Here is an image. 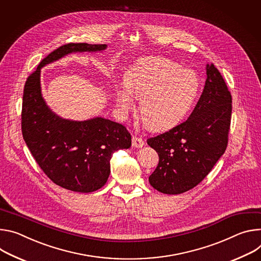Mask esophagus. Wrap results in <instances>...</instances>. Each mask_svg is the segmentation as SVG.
Listing matches in <instances>:
<instances>
[{"mask_svg": "<svg viewBox=\"0 0 261 261\" xmlns=\"http://www.w3.org/2000/svg\"><path fill=\"white\" fill-rule=\"evenodd\" d=\"M144 140L140 137H137V136H134L133 137V146L136 147V148H142L144 146Z\"/></svg>", "mask_w": 261, "mask_h": 261, "instance_id": "esophagus-1", "label": "esophagus"}]
</instances>
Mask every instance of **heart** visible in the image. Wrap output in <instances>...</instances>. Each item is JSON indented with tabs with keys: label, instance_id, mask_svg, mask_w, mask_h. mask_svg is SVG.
Masks as SVG:
<instances>
[{
	"label": "heart",
	"instance_id": "obj_1",
	"mask_svg": "<svg viewBox=\"0 0 261 261\" xmlns=\"http://www.w3.org/2000/svg\"><path fill=\"white\" fill-rule=\"evenodd\" d=\"M126 89H118L116 101L123 112L140 100V116L151 129H164L177 123L190 111L199 90L198 75L164 58L140 62L125 77Z\"/></svg>",
	"mask_w": 261,
	"mask_h": 261
}]
</instances>
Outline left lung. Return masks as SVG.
I'll list each match as a JSON object with an SVG mask.
<instances>
[{"mask_svg": "<svg viewBox=\"0 0 261 261\" xmlns=\"http://www.w3.org/2000/svg\"><path fill=\"white\" fill-rule=\"evenodd\" d=\"M206 74L203 92L190 117L147 140L160 158L149 182L161 193L177 195L195 188L226 150L232 97L213 63L207 65Z\"/></svg>", "mask_w": 261, "mask_h": 261, "instance_id": "left-lung-1", "label": "left lung"}]
</instances>
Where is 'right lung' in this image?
<instances>
[{
    "label": "right lung",
    "mask_w": 261,
    "mask_h": 261,
    "mask_svg": "<svg viewBox=\"0 0 261 261\" xmlns=\"http://www.w3.org/2000/svg\"><path fill=\"white\" fill-rule=\"evenodd\" d=\"M106 47V44H64L48 54L24 84L23 140L44 174L57 186L73 192L91 193L103 187L113 153L129 148L132 136L122 124L101 117L71 121L54 114L41 95L40 70L67 54Z\"/></svg>",
    "instance_id": "add662e5"
}]
</instances>
